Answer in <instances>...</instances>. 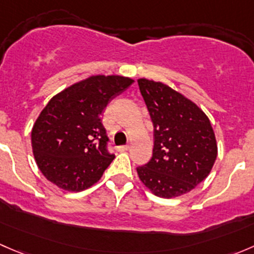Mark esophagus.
Returning <instances> with one entry per match:
<instances>
[{"mask_svg": "<svg viewBox=\"0 0 254 254\" xmlns=\"http://www.w3.org/2000/svg\"><path fill=\"white\" fill-rule=\"evenodd\" d=\"M118 151H127L129 148V145H122V146H118Z\"/></svg>", "mask_w": 254, "mask_h": 254, "instance_id": "esophagus-1", "label": "esophagus"}]
</instances>
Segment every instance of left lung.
<instances>
[{
	"mask_svg": "<svg viewBox=\"0 0 254 254\" xmlns=\"http://www.w3.org/2000/svg\"><path fill=\"white\" fill-rule=\"evenodd\" d=\"M137 83L153 124L152 157L137 166V175L160 198L188 193L206 178L216 160L210 120L171 87L146 78Z\"/></svg>",
	"mask_w": 254,
	"mask_h": 254,
	"instance_id": "obj_1",
	"label": "left lung"
}]
</instances>
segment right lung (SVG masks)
Segmentation results:
<instances>
[{
  "instance_id": "obj_1",
  "label": "right lung",
  "mask_w": 254,
  "mask_h": 254,
  "mask_svg": "<svg viewBox=\"0 0 254 254\" xmlns=\"http://www.w3.org/2000/svg\"><path fill=\"white\" fill-rule=\"evenodd\" d=\"M132 83L122 76H92L50 99L32 130L35 161L49 181L81 191L101 179L115 157L102 113Z\"/></svg>"
}]
</instances>
